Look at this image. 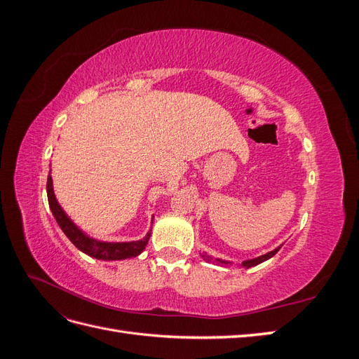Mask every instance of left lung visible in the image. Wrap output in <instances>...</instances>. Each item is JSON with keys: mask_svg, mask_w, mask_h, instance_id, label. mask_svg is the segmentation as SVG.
Masks as SVG:
<instances>
[{"mask_svg": "<svg viewBox=\"0 0 359 359\" xmlns=\"http://www.w3.org/2000/svg\"><path fill=\"white\" fill-rule=\"evenodd\" d=\"M281 247H283V244H280L278 247H276L274 250H271V252H268V253H265V255H262V256H257V257H253V259L243 260L241 265L245 266V268H252V266H256V265H259V264H262V262H265V260L273 257ZM199 255L202 256L203 260H206V262H214V264L222 265V266L233 265V262H231V260H224V259H220V257H211L206 252H202V253H199Z\"/></svg>", "mask_w": 359, "mask_h": 359, "instance_id": "left-lung-1", "label": "left lung"}]
</instances>
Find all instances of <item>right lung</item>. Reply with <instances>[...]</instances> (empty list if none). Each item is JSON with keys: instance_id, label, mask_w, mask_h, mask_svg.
Masks as SVG:
<instances>
[{"instance_id": "obj_1", "label": "right lung", "mask_w": 359, "mask_h": 359, "mask_svg": "<svg viewBox=\"0 0 359 359\" xmlns=\"http://www.w3.org/2000/svg\"><path fill=\"white\" fill-rule=\"evenodd\" d=\"M46 190H48L49 208L53 217H55L58 226L61 227V231L66 233L69 240L73 243V245L76 248H79L82 253L99 260H123V259L136 257L145 250L151 236V229L142 240L139 241L107 243V241L94 240V238L88 236L83 231H81L79 227L72 222V219L66 214V211L61 208V205L55 198V193H53V182H52L50 173L48 175Z\"/></svg>"}]
</instances>
